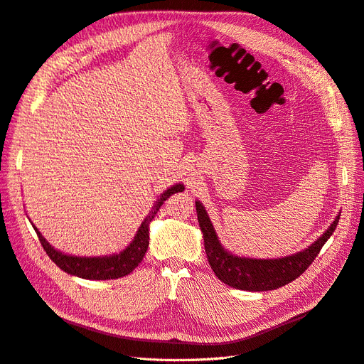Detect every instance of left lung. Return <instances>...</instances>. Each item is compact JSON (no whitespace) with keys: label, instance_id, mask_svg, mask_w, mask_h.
I'll list each match as a JSON object with an SVG mask.
<instances>
[{"label":"left lung","instance_id":"1","mask_svg":"<svg viewBox=\"0 0 364 364\" xmlns=\"http://www.w3.org/2000/svg\"><path fill=\"white\" fill-rule=\"evenodd\" d=\"M199 228L204 235V246L214 274L223 284L243 291H272L291 284L300 277L318 257L339 223L341 214L336 216L328 230L307 249L276 259H257L237 257L223 249L204 205L196 200Z\"/></svg>","mask_w":364,"mask_h":364}]
</instances>
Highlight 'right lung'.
I'll return each instance as SVG.
<instances>
[{"label": "right lung", "instance_id": "obj_1", "mask_svg": "<svg viewBox=\"0 0 364 364\" xmlns=\"http://www.w3.org/2000/svg\"><path fill=\"white\" fill-rule=\"evenodd\" d=\"M183 191L184 186L178 183L161 193L154 200L151 211L145 216L136 235L132 240V243L124 250L109 255V257H107V255L106 257H73V255H65L57 249H53L34 225L33 228L37 232V237L40 240V243H42L45 252L48 253V257L55 262L63 272L90 280L118 279L130 274L134 268L141 264L146 253L148 245H150V232H148V230H150L151 220L154 219L159 208L164 205V203L171 195Z\"/></svg>", "mask_w": 364, "mask_h": 364}]
</instances>
